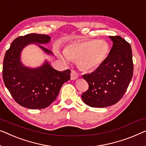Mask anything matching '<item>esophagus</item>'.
<instances>
[{
    "instance_id": "34e87169",
    "label": "esophagus",
    "mask_w": 146,
    "mask_h": 146,
    "mask_svg": "<svg viewBox=\"0 0 146 146\" xmlns=\"http://www.w3.org/2000/svg\"><path fill=\"white\" fill-rule=\"evenodd\" d=\"M79 78V75H77V73H76L75 71H72L71 73V80H76Z\"/></svg>"
}]
</instances>
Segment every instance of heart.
<instances>
[{"label":"heart","instance_id":"heart-1","mask_svg":"<svg viewBox=\"0 0 146 146\" xmlns=\"http://www.w3.org/2000/svg\"><path fill=\"white\" fill-rule=\"evenodd\" d=\"M110 46L104 40L90 39L73 42L64 50V59L77 60V66L84 72H92L104 64L109 56Z\"/></svg>","mask_w":146,"mask_h":146}]
</instances>
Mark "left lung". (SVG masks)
Returning a JSON list of instances; mask_svg holds the SVG:
<instances>
[{
  "label": "left lung",
  "instance_id": "left-lung-1",
  "mask_svg": "<svg viewBox=\"0 0 146 146\" xmlns=\"http://www.w3.org/2000/svg\"><path fill=\"white\" fill-rule=\"evenodd\" d=\"M113 46L102 66L83 75L89 88L82 94L84 103L92 108H106L123 96L133 75L132 49L120 36H109Z\"/></svg>",
  "mask_w": 146,
  "mask_h": 146
}]
</instances>
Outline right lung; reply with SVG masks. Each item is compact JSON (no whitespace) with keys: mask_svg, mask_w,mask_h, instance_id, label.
I'll return each mask as SVG.
<instances>
[{"mask_svg":"<svg viewBox=\"0 0 146 146\" xmlns=\"http://www.w3.org/2000/svg\"><path fill=\"white\" fill-rule=\"evenodd\" d=\"M50 40L47 35L31 33L19 36L4 56V84L14 100L23 107L31 110L47 108L56 99L64 83L71 79L69 69L56 70L46 60L37 67H27L21 62V52L30 44L36 45L48 55H54L41 45L48 44Z\"/></svg>","mask_w":146,"mask_h":146,"instance_id":"add662e5","label":"right lung"}]
</instances>
